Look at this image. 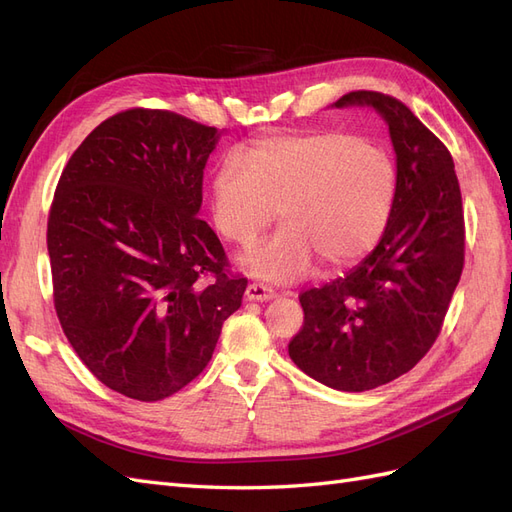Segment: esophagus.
I'll list each match as a JSON object with an SVG mask.
<instances>
[{"label":"esophagus","mask_w":512,"mask_h":512,"mask_svg":"<svg viewBox=\"0 0 512 512\" xmlns=\"http://www.w3.org/2000/svg\"><path fill=\"white\" fill-rule=\"evenodd\" d=\"M275 297H277V292L271 286H267V284L254 282V284H250V286L245 288V299L247 301H271Z\"/></svg>","instance_id":"obj_1"}]
</instances>
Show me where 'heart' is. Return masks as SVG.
I'll return each mask as SVG.
<instances>
[{"label": "heart", "mask_w": 512, "mask_h": 512, "mask_svg": "<svg viewBox=\"0 0 512 512\" xmlns=\"http://www.w3.org/2000/svg\"><path fill=\"white\" fill-rule=\"evenodd\" d=\"M397 196V166L382 147L339 130L273 134L226 158L211 183L213 222L230 243L252 245L273 222L284 226L245 258L254 275L292 282L320 258L346 267L384 235Z\"/></svg>", "instance_id": "1"}]
</instances>
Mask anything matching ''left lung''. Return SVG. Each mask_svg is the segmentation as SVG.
Wrapping results in <instances>:
<instances>
[{"label":"left lung","instance_id":"obj_1","mask_svg":"<svg viewBox=\"0 0 512 512\" xmlns=\"http://www.w3.org/2000/svg\"><path fill=\"white\" fill-rule=\"evenodd\" d=\"M369 104L389 123L397 196L376 250L348 275L299 294L303 327L288 354L337 391L376 389L410 371L436 344L466 256V222L451 151L410 108L380 91H350L335 106Z\"/></svg>","mask_w":512,"mask_h":512}]
</instances>
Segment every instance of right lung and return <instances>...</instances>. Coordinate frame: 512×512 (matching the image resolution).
<instances>
[{
  "mask_svg": "<svg viewBox=\"0 0 512 512\" xmlns=\"http://www.w3.org/2000/svg\"><path fill=\"white\" fill-rule=\"evenodd\" d=\"M218 128L128 108L72 153L46 224L53 303L70 346L104 386L160 401L211 361L247 277L198 218Z\"/></svg>",
  "mask_w": 512,
  "mask_h": 512,
  "instance_id": "obj_1",
  "label": "right lung"
}]
</instances>
